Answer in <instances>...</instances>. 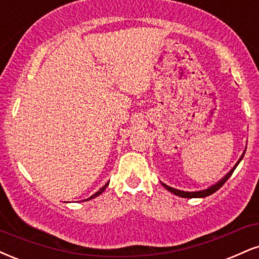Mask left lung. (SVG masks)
<instances>
[{"mask_svg": "<svg viewBox=\"0 0 259 259\" xmlns=\"http://www.w3.org/2000/svg\"><path fill=\"white\" fill-rule=\"evenodd\" d=\"M244 155H245V154H242L241 159H240V160L238 161V163H236V165L234 166V168H233L232 171H230L229 173H228V175L226 176V177H224L223 179H221V181L218 182L217 184H214V185H212V187H209L208 189H205V190H200V191H182V190H178V189H173V188L168 187V185H166V184H163V183H162V185H163V187L166 188L167 190H168V191H171V193L175 194V195H177V196H181V197H188V199H193V197H206V196L211 195V194L215 193V191H217L218 189H220L221 187H223V184L226 183V182L228 181V179H229L230 176L233 175L234 169L236 168V166L239 165V162H240V161L242 160V157H244Z\"/></svg>", "mask_w": 259, "mask_h": 259, "instance_id": "obj_1", "label": "left lung"}]
</instances>
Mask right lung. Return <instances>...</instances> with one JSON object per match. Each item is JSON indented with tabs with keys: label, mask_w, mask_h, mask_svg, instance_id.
I'll return each mask as SVG.
<instances>
[{
	"label": "right lung",
	"mask_w": 259,
	"mask_h": 259,
	"mask_svg": "<svg viewBox=\"0 0 259 259\" xmlns=\"http://www.w3.org/2000/svg\"><path fill=\"white\" fill-rule=\"evenodd\" d=\"M108 184H109V183H106V184L104 185V187H103V188H102V189H100L99 191H97V193H96V194H94V195H92V196H91V197H90V199H87V200H91V199H93V197H96V196H98V195H100V194H102V193H103V191H104V189H105V188H106V187H108Z\"/></svg>",
	"instance_id": "add662e5"
}]
</instances>
